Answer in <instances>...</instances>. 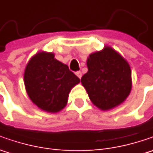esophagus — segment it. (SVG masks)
Returning a JSON list of instances; mask_svg holds the SVG:
<instances>
[{
  "mask_svg": "<svg viewBox=\"0 0 153 153\" xmlns=\"http://www.w3.org/2000/svg\"><path fill=\"white\" fill-rule=\"evenodd\" d=\"M76 76H77L79 77L80 79H81V77H82V72H81L80 71H76Z\"/></svg>",
  "mask_w": 153,
  "mask_h": 153,
  "instance_id": "34e87169",
  "label": "esophagus"
}]
</instances>
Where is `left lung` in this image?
<instances>
[{
    "label": "left lung",
    "instance_id": "8db88e82",
    "mask_svg": "<svg viewBox=\"0 0 153 153\" xmlns=\"http://www.w3.org/2000/svg\"><path fill=\"white\" fill-rule=\"evenodd\" d=\"M87 65L81 82L94 105L105 111L124 101L131 90V70L119 53L106 47L90 54Z\"/></svg>",
    "mask_w": 153,
    "mask_h": 153
}]
</instances>
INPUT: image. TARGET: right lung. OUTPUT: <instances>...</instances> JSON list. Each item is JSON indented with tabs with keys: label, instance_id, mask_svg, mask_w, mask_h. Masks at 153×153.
Wrapping results in <instances>:
<instances>
[{
	"label": "right lung",
	"instance_id": "right-lung-1",
	"mask_svg": "<svg viewBox=\"0 0 153 153\" xmlns=\"http://www.w3.org/2000/svg\"><path fill=\"white\" fill-rule=\"evenodd\" d=\"M24 78L30 99L39 108L48 112L64 108L71 89L80 82L66 65L55 59L54 54L45 52L30 60Z\"/></svg>",
	"mask_w": 153,
	"mask_h": 153
}]
</instances>
